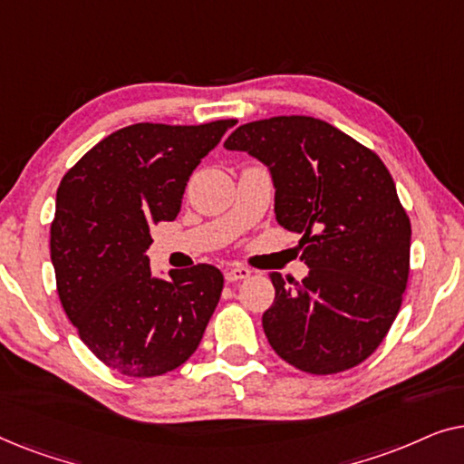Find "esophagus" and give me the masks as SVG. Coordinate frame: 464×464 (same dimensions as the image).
Segmentation results:
<instances>
[{
	"label": "esophagus",
	"instance_id": "1",
	"mask_svg": "<svg viewBox=\"0 0 464 464\" xmlns=\"http://www.w3.org/2000/svg\"><path fill=\"white\" fill-rule=\"evenodd\" d=\"M249 276H251V270L245 268V266H234V268L226 270V281L227 283L243 281V278H249Z\"/></svg>",
	"mask_w": 464,
	"mask_h": 464
}]
</instances>
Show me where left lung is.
<instances>
[{
	"label": "left lung",
	"instance_id": "1",
	"mask_svg": "<svg viewBox=\"0 0 464 464\" xmlns=\"http://www.w3.org/2000/svg\"><path fill=\"white\" fill-rule=\"evenodd\" d=\"M268 167L275 215L300 234L302 283L272 272L275 302L262 316L278 357L308 373H338L380 346L401 308L411 226L384 162L353 137L310 116L238 126L224 143Z\"/></svg>",
	"mask_w": 464,
	"mask_h": 464
}]
</instances>
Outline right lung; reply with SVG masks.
I'll use <instances>...</instances> for the list:
<instances>
[{
  "instance_id": "add662e5",
  "label": "right lung",
  "mask_w": 464,
  "mask_h": 464,
  "mask_svg": "<svg viewBox=\"0 0 464 464\" xmlns=\"http://www.w3.org/2000/svg\"><path fill=\"white\" fill-rule=\"evenodd\" d=\"M237 120L139 122L84 154L56 189V289L80 338L124 376L173 372L198 348L224 275L208 264L151 272L150 227L173 221L189 175Z\"/></svg>"
}]
</instances>
